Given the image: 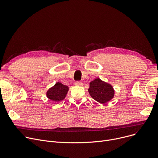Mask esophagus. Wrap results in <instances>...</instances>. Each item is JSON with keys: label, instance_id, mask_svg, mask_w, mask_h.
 <instances>
[{"label": "esophagus", "instance_id": "34e87169", "mask_svg": "<svg viewBox=\"0 0 158 158\" xmlns=\"http://www.w3.org/2000/svg\"><path fill=\"white\" fill-rule=\"evenodd\" d=\"M75 85L76 86H82V85H83V83H82V82L81 81H76V82H75Z\"/></svg>", "mask_w": 158, "mask_h": 158}]
</instances>
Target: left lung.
I'll use <instances>...</instances> for the list:
<instances>
[{
  "mask_svg": "<svg viewBox=\"0 0 158 158\" xmlns=\"http://www.w3.org/2000/svg\"><path fill=\"white\" fill-rule=\"evenodd\" d=\"M88 92L91 97L101 104L110 101L114 96L113 87L98 78L90 82Z\"/></svg>",
  "mask_w": 158,
  "mask_h": 158,
  "instance_id": "8db88e82",
  "label": "left lung"
}]
</instances>
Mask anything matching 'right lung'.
<instances>
[{
  "label": "right lung",
  "mask_w": 158,
  "mask_h": 158,
  "mask_svg": "<svg viewBox=\"0 0 158 158\" xmlns=\"http://www.w3.org/2000/svg\"><path fill=\"white\" fill-rule=\"evenodd\" d=\"M69 91V87L60 82L57 83L47 92V97L54 102H60L65 98Z\"/></svg>",
  "instance_id": "right-lung-1"
}]
</instances>
